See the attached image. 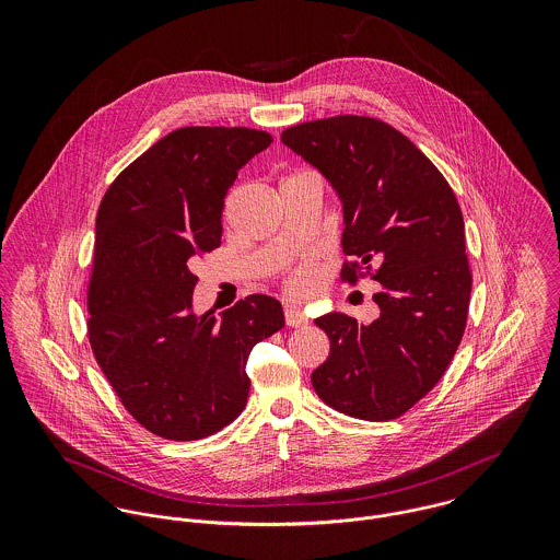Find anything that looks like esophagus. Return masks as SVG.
<instances>
[{"label":"esophagus","mask_w":560,"mask_h":560,"mask_svg":"<svg viewBox=\"0 0 560 560\" xmlns=\"http://www.w3.org/2000/svg\"><path fill=\"white\" fill-rule=\"evenodd\" d=\"M284 319H287L289 327H302V325L308 323L306 315L300 308H295V306H287L284 308Z\"/></svg>","instance_id":"1"}]
</instances>
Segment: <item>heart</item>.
<instances>
[{
    "instance_id": "b5f03b06",
    "label": "heart",
    "mask_w": 560,
    "mask_h": 560,
    "mask_svg": "<svg viewBox=\"0 0 560 560\" xmlns=\"http://www.w3.org/2000/svg\"><path fill=\"white\" fill-rule=\"evenodd\" d=\"M320 282V271L315 265H302L287 278V291L293 298H308Z\"/></svg>"
}]
</instances>
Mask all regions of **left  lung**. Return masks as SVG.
I'll use <instances>...</instances> for the list:
<instances>
[{"label": "left lung", "mask_w": 560, "mask_h": 560, "mask_svg": "<svg viewBox=\"0 0 560 560\" xmlns=\"http://www.w3.org/2000/svg\"><path fill=\"white\" fill-rule=\"evenodd\" d=\"M282 144L317 167L342 202V278L373 271L380 317L342 313L315 320L329 355L313 388L329 407L362 420H393L448 369L468 319L472 276L459 202L395 127L366 116L302 122Z\"/></svg>", "instance_id": "1"}]
</instances>
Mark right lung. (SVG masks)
I'll return each mask as SVG.
<instances>
[{"mask_svg":"<svg viewBox=\"0 0 560 560\" xmlns=\"http://www.w3.org/2000/svg\"><path fill=\"white\" fill-rule=\"evenodd\" d=\"M273 138L245 127H185L127 165L105 191L88 284L94 358L151 433L202 440L245 407L252 347L284 325L282 304L249 295L220 319L194 313L191 267L220 247L241 167Z\"/></svg>","mask_w":560,"mask_h":560,"instance_id":"obj_1","label":"right lung"}]
</instances>
